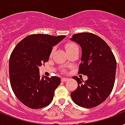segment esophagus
I'll use <instances>...</instances> for the list:
<instances>
[{
  "instance_id": "obj_1",
  "label": "esophagus",
  "mask_w": 125,
  "mask_h": 125,
  "mask_svg": "<svg viewBox=\"0 0 125 125\" xmlns=\"http://www.w3.org/2000/svg\"><path fill=\"white\" fill-rule=\"evenodd\" d=\"M68 80V78H61V81L62 82H66V81H67Z\"/></svg>"
}]
</instances>
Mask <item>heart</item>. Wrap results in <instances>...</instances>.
I'll use <instances>...</instances> for the list:
<instances>
[{
    "instance_id": "obj_1",
    "label": "heart",
    "mask_w": 125,
    "mask_h": 125,
    "mask_svg": "<svg viewBox=\"0 0 125 125\" xmlns=\"http://www.w3.org/2000/svg\"><path fill=\"white\" fill-rule=\"evenodd\" d=\"M66 49V52H70V51H72L73 49H78V46L77 44L73 42H69L66 44L65 45Z\"/></svg>"
}]
</instances>
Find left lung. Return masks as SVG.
I'll list each match as a JSON object with an SVG mask.
<instances>
[{"mask_svg": "<svg viewBox=\"0 0 125 125\" xmlns=\"http://www.w3.org/2000/svg\"><path fill=\"white\" fill-rule=\"evenodd\" d=\"M72 41L82 47V62L79 73L87 76L84 82L77 76L78 86L71 93L74 103L86 108H92L104 102L112 91L115 78V58L104 40L89 32L73 34Z\"/></svg>", "mask_w": 125, "mask_h": 125, "instance_id": "obj_1", "label": "left lung"}]
</instances>
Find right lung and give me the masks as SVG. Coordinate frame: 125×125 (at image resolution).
Instances as JSON below:
<instances>
[{
  "mask_svg": "<svg viewBox=\"0 0 125 125\" xmlns=\"http://www.w3.org/2000/svg\"><path fill=\"white\" fill-rule=\"evenodd\" d=\"M66 36L31 34L19 42L9 61L10 84L19 101L32 109L48 106L61 83L57 76L40 78L39 66L49 61L53 47Z\"/></svg>",
  "mask_w": 125,
  "mask_h": 125,
  "instance_id": "obj_1",
  "label": "right lung"
}]
</instances>
